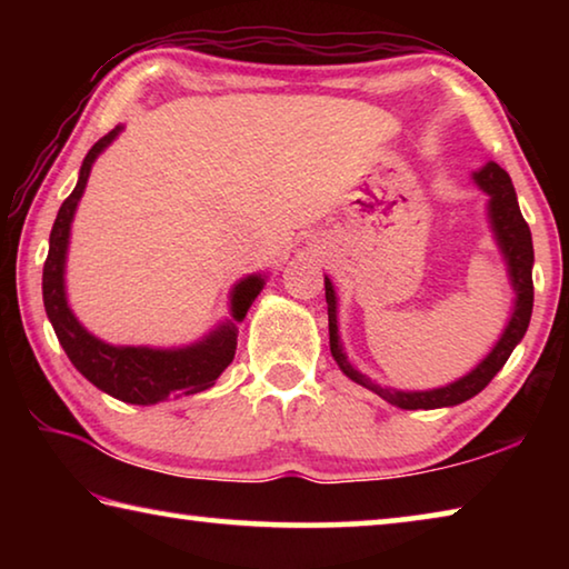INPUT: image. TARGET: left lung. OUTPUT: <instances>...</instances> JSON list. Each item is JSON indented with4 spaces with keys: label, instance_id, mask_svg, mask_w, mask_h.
Returning <instances> with one entry per match:
<instances>
[{
    "label": "left lung",
    "instance_id": "1",
    "mask_svg": "<svg viewBox=\"0 0 569 569\" xmlns=\"http://www.w3.org/2000/svg\"><path fill=\"white\" fill-rule=\"evenodd\" d=\"M477 186L489 196V223H492L497 246L502 250L509 281L517 293L515 301V313L509 319L505 333L499 336L495 349L477 369H471L467 377L457 379L455 383H447L441 389H429V391H397V389H383L371 379H366L346 359L339 341V321H336V293L329 278H323L326 286V303H329V343H331V356L333 361L339 363V369L349 377L351 381L361 383V387L371 389L379 393L383 401L393 403L399 409H441V407H457V403L467 401L487 387L489 381L497 377V371L507 363L509 353L515 351V346L522 341L527 333L529 319H532V301H535V286H532V263H535V250H532V233H529L527 220L522 218V210L517 203V192L512 186V178L497 166V162H487L485 168L477 170L475 176Z\"/></svg>",
    "mask_w": 569,
    "mask_h": 569
}]
</instances>
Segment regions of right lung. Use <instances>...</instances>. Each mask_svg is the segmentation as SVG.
I'll use <instances>...</instances> for the list:
<instances>
[{
	"instance_id": "obj_1",
	"label": "right lung",
	"mask_w": 569,
	"mask_h": 569,
	"mask_svg": "<svg viewBox=\"0 0 569 569\" xmlns=\"http://www.w3.org/2000/svg\"><path fill=\"white\" fill-rule=\"evenodd\" d=\"M122 128L110 130L90 148L82 160L80 180L74 190L60 206L50 233V253H47L42 271V298L44 311L52 329L60 339L64 353L70 356L74 369L84 379L94 383L100 391L120 399L124 403H150L166 401L170 397H190V393L206 391L216 383V379L228 369L236 356V323L243 321L250 303L263 288V276H248L236 283L230 293V311L233 321L218 326L203 341L182 346V349H148V346H110L92 336L84 326L74 319L67 306L64 293V258L70 246V226L74 218L77 203H80L84 186H88L94 158L118 138Z\"/></svg>"
}]
</instances>
